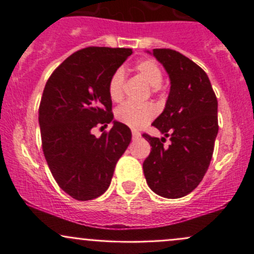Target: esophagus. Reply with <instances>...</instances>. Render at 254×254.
Here are the masks:
<instances>
[{"mask_svg":"<svg viewBox=\"0 0 254 254\" xmlns=\"http://www.w3.org/2000/svg\"><path fill=\"white\" fill-rule=\"evenodd\" d=\"M131 134H132V139H134V140L139 139V137L141 136V134H140L139 131H136V130H132V132H131Z\"/></svg>","mask_w":254,"mask_h":254,"instance_id":"obj_1","label":"esophagus"}]
</instances>
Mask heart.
Segmentation results:
<instances>
[{
	"mask_svg": "<svg viewBox=\"0 0 254 254\" xmlns=\"http://www.w3.org/2000/svg\"><path fill=\"white\" fill-rule=\"evenodd\" d=\"M135 71L141 77L147 86L151 87L152 92L160 89L162 83V71L157 64L152 60H141L135 65ZM125 73L122 68H118L112 75L108 83V94L113 102H120L123 99L124 91ZM157 114V108L151 103L132 104L125 103L117 108L115 118L118 122L131 129H141L147 125Z\"/></svg>",
	"mask_w": 254,
	"mask_h": 254,
	"instance_id": "1",
	"label": "heart"
}]
</instances>
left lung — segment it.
<instances>
[{"label":"left lung","instance_id":"8db88e82","mask_svg":"<svg viewBox=\"0 0 254 254\" xmlns=\"http://www.w3.org/2000/svg\"><path fill=\"white\" fill-rule=\"evenodd\" d=\"M150 54L165 67L171 88L165 109L152 123L165 136L142 135L151 145L143 175L156 194L182 198L199 186L211 161L219 131L217 99L203 68L187 56L171 49ZM166 137L168 146H163Z\"/></svg>","mask_w":254,"mask_h":254}]
</instances>
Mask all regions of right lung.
<instances>
[{"label": "right lung", "instance_id": "right-lung-1", "mask_svg": "<svg viewBox=\"0 0 254 254\" xmlns=\"http://www.w3.org/2000/svg\"><path fill=\"white\" fill-rule=\"evenodd\" d=\"M131 49L91 47L68 56L45 84L39 107L43 152L56 183L76 200L108 189L118 160L131 141L127 125L113 120L108 83ZM113 123L101 138L92 127Z\"/></svg>", "mask_w": 254, "mask_h": 254}]
</instances>
